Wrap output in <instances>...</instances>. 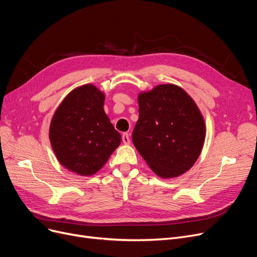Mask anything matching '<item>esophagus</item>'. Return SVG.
Listing matches in <instances>:
<instances>
[{
    "instance_id": "obj_1",
    "label": "esophagus",
    "mask_w": 257,
    "mask_h": 257,
    "mask_svg": "<svg viewBox=\"0 0 257 257\" xmlns=\"http://www.w3.org/2000/svg\"><path fill=\"white\" fill-rule=\"evenodd\" d=\"M121 141L125 145H129L130 144V139H129V135L128 133H124V135L121 136Z\"/></svg>"
}]
</instances>
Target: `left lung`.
<instances>
[{"instance_id":"1","label":"left lung","mask_w":257,"mask_h":257,"mask_svg":"<svg viewBox=\"0 0 257 257\" xmlns=\"http://www.w3.org/2000/svg\"><path fill=\"white\" fill-rule=\"evenodd\" d=\"M140 117L132 142L152 171L163 178L184 174L202 152L203 114L183 88L162 84L138 96Z\"/></svg>"}]
</instances>
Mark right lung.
Instances as JSON below:
<instances>
[{
    "mask_svg": "<svg viewBox=\"0 0 257 257\" xmlns=\"http://www.w3.org/2000/svg\"><path fill=\"white\" fill-rule=\"evenodd\" d=\"M105 94L92 84L74 88L52 116L49 140L60 164L82 176L96 173L121 137L104 111Z\"/></svg>",
    "mask_w": 257,
    "mask_h": 257,
    "instance_id": "obj_1",
    "label": "right lung"
}]
</instances>
